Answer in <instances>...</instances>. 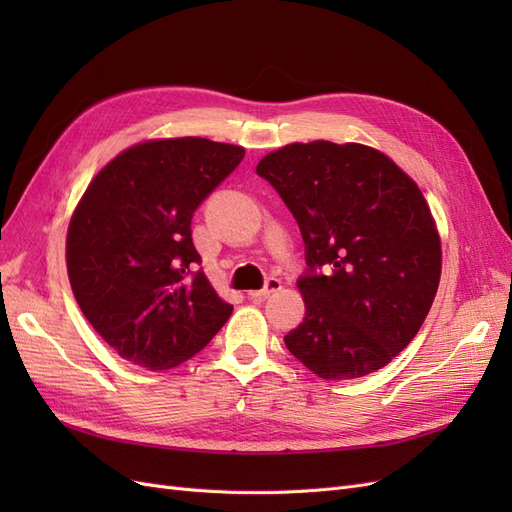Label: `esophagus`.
I'll list each match as a JSON object with an SVG mask.
<instances>
[{
	"label": "esophagus",
	"mask_w": 512,
	"mask_h": 512,
	"mask_svg": "<svg viewBox=\"0 0 512 512\" xmlns=\"http://www.w3.org/2000/svg\"><path fill=\"white\" fill-rule=\"evenodd\" d=\"M282 288V282L277 280V277H269V280L265 282V286H262L260 290H250L247 294H250V299H267L269 294L277 292Z\"/></svg>",
	"instance_id": "1"
}]
</instances>
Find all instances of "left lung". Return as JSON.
<instances>
[{"label": "left lung", "instance_id": "1", "mask_svg": "<svg viewBox=\"0 0 512 512\" xmlns=\"http://www.w3.org/2000/svg\"><path fill=\"white\" fill-rule=\"evenodd\" d=\"M305 243V318L284 335L294 359L324 380L371 374L404 350L440 284L442 250L418 185L384 153L329 141L262 158Z\"/></svg>", "mask_w": 512, "mask_h": 512}]
</instances>
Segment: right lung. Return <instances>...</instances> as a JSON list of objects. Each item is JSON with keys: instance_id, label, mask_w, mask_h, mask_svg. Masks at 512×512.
<instances>
[{"instance_id": "1", "label": "right lung", "mask_w": 512, "mask_h": 512, "mask_svg": "<svg viewBox=\"0 0 512 512\" xmlns=\"http://www.w3.org/2000/svg\"><path fill=\"white\" fill-rule=\"evenodd\" d=\"M243 156L166 138L119 153L89 183L68 228V277L83 316L126 361L177 367L228 320L232 305L198 267L192 218Z\"/></svg>"}]
</instances>
